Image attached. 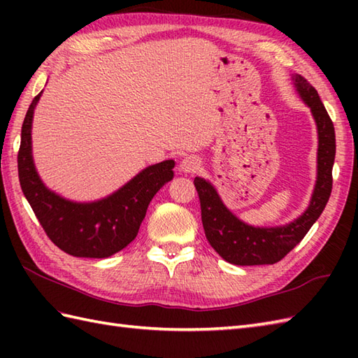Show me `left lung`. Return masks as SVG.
<instances>
[{"instance_id":"obj_1","label":"left lung","mask_w":358,"mask_h":358,"mask_svg":"<svg viewBox=\"0 0 358 358\" xmlns=\"http://www.w3.org/2000/svg\"><path fill=\"white\" fill-rule=\"evenodd\" d=\"M41 94L43 90L30 103L21 127L18 177L22 194L48 237L64 252L87 258L117 254L136 237L150 200L171 180L166 169H172L173 162L146 167L101 200L78 203L64 199L43 183L34 163L32 121ZM210 243L217 249L215 243Z\"/></svg>"}]
</instances>
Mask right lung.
Returning <instances> with one entry per match:
<instances>
[{"label": "right lung", "instance_id": "right-lung-1", "mask_svg": "<svg viewBox=\"0 0 358 358\" xmlns=\"http://www.w3.org/2000/svg\"><path fill=\"white\" fill-rule=\"evenodd\" d=\"M294 86L300 98L313 112L318 131L317 181L313 199L305 214L285 227L260 229L250 227L235 218L226 209L215 187L196 177L194 185L200 196L203 224L215 227L217 252L227 263L237 266L273 264L280 262L296 243L301 241L317 218L320 217L332 191V166L336 158V132L334 124L318 96L317 90L301 75H294ZM265 241L263 242L262 240Z\"/></svg>", "mask_w": 358, "mask_h": 358}]
</instances>
